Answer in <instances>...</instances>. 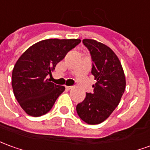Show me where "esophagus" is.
Returning <instances> with one entry per match:
<instances>
[{
    "label": "esophagus",
    "mask_w": 150,
    "mask_h": 150,
    "mask_svg": "<svg viewBox=\"0 0 150 150\" xmlns=\"http://www.w3.org/2000/svg\"><path fill=\"white\" fill-rule=\"evenodd\" d=\"M73 88H74L73 86H66V89L67 90H71Z\"/></svg>",
    "instance_id": "1"
}]
</instances>
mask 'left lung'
<instances>
[{
  "mask_svg": "<svg viewBox=\"0 0 150 150\" xmlns=\"http://www.w3.org/2000/svg\"><path fill=\"white\" fill-rule=\"evenodd\" d=\"M89 50L95 77L93 93H86V97L76 106L79 118L88 124L105 121L118 106L126 88L122 65L113 50L104 44L92 39L83 40Z\"/></svg>",
  "mask_w": 150,
  "mask_h": 150,
  "instance_id": "left-lung-1",
  "label": "left lung"
}]
</instances>
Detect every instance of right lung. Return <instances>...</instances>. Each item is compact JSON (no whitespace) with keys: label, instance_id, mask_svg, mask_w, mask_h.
<instances>
[{"label":"right lung","instance_id":"1","mask_svg":"<svg viewBox=\"0 0 150 150\" xmlns=\"http://www.w3.org/2000/svg\"><path fill=\"white\" fill-rule=\"evenodd\" d=\"M80 42L79 39L44 40L31 45L17 61L12 72L13 94L28 115H45L64 92L65 87L50 82L47 77Z\"/></svg>","mask_w":150,"mask_h":150}]
</instances>
